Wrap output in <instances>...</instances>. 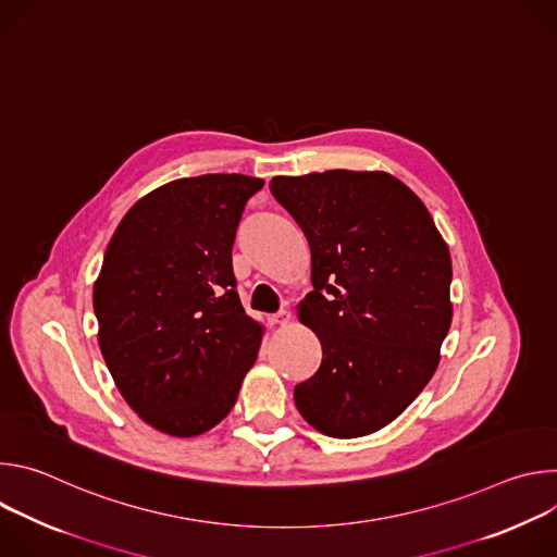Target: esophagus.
<instances>
[{
  "instance_id": "esophagus-1",
  "label": "esophagus",
  "mask_w": 557,
  "mask_h": 557,
  "mask_svg": "<svg viewBox=\"0 0 557 557\" xmlns=\"http://www.w3.org/2000/svg\"><path fill=\"white\" fill-rule=\"evenodd\" d=\"M290 317H293L290 310H280V312L269 317V322H271V326H284V324L290 322Z\"/></svg>"
}]
</instances>
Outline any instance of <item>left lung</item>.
Returning <instances> with one entry per match:
<instances>
[{"label":"left lung","instance_id":"1","mask_svg":"<svg viewBox=\"0 0 557 557\" xmlns=\"http://www.w3.org/2000/svg\"><path fill=\"white\" fill-rule=\"evenodd\" d=\"M271 191L310 245L314 290L297 317L322 344L295 406L326 436L372 434L436 372L451 324L449 249L421 198L385 172L275 176Z\"/></svg>","mask_w":557,"mask_h":557}]
</instances>
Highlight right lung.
I'll return each instance as SVG.
<instances>
[{
	"label": "right lung",
	"instance_id": "obj_1",
	"mask_svg": "<svg viewBox=\"0 0 557 557\" xmlns=\"http://www.w3.org/2000/svg\"><path fill=\"white\" fill-rule=\"evenodd\" d=\"M243 174L172 181L121 220L95 282L99 348L127 406L170 436H198L235 406L264 326L235 290Z\"/></svg>",
	"mask_w": 557,
	"mask_h": 557
}]
</instances>
